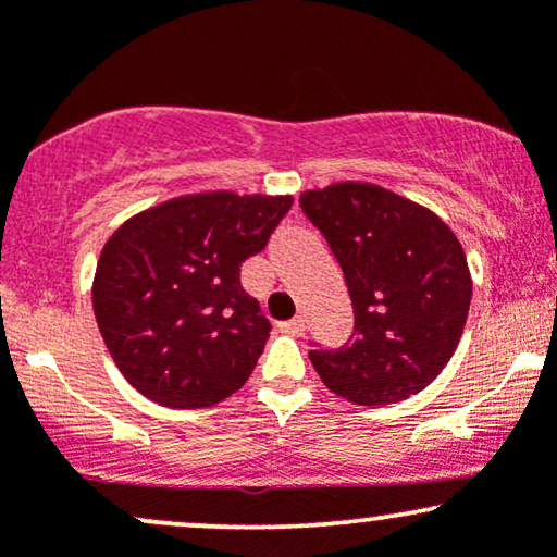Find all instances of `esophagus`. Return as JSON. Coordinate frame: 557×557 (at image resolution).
<instances>
[{"label": "esophagus", "instance_id": "esophagus-1", "mask_svg": "<svg viewBox=\"0 0 557 557\" xmlns=\"http://www.w3.org/2000/svg\"><path fill=\"white\" fill-rule=\"evenodd\" d=\"M280 332H287V335H304V319L296 317L290 322H280Z\"/></svg>", "mask_w": 557, "mask_h": 557}]
</instances>
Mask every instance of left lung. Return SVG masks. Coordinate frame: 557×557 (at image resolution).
I'll list each match as a JSON object with an SVG mask.
<instances>
[{
  "label": "left lung",
  "instance_id": "obj_1",
  "mask_svg": "<svg viewBox=\"0 0 557 557\" xmlns=\"http://www.w3.org/2000/svg\"><path fill=\"white\" fill-rule=\"evenodd\" d=\"M300 209L341 261L356 332L309 359L332 393L359 406L417 395L461 341L471 272L443 216L376 183L304 190Z\"/></svg>",
  "mask_w": 557,
  "mask_h": 557
}]
</instances>
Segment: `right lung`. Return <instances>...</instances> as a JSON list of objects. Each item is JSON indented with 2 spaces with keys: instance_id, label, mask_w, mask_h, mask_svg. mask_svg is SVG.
Segmentation results:
<instances>
[{
  "instance_id": "right-lung-1",
  "label": "right lung",
  "mask_w": 557,
  "mask_h": 557,
  "mask_svg": "<svg viewBox=\"0 0 557 557\" xmlns=\"http://www.w3.org/2000/svg\"><path fill=\"white\" fill-rule=\"evenodd\" d=\"M293 196L198 190L125 220L101 248L91 300L123 376L168 408H209L246 385L270 322L240 285Z\"/></svg>"
}]
</instances>
